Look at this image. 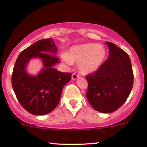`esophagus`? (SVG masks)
Wrapping results in <instances>:
<instances>
[{
  "instance_id": "34e87169",
  "label": "esophagus",
  "mask_w": 147,
  "mask_h": 147,
  "mask_svg": "<svg viewBox=\"0 0 147 147\" xmlns=\"http://www.w3.org/2000/svg\"><path fill=\"white\" fill-rule=\"evenodd\" d=\"M78 77H79V75H78L76 73H74L72 74V80H76Z\"/></svg>"
}]
</instances>
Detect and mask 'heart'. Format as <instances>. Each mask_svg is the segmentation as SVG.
<instances>
[{
	"mask_svg": "<svg viewBox=\"0 0 147 147\" xmlns=\"http://www.w3.org/2000/svg\"><path fill=\"white\" fill-rule=\"evenodd\" d=\"M106 57V50L101 44L85 43L73 46L62 59L65 63L78 64L80 72L88 74L96 71Z\"/></svg>",
	"mask_w": 147,
	"mask_h": 147,
	"instance_id": "1",
	"label": "heart"
}]
</instances>
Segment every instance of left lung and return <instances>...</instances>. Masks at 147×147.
Here are the masks:
<instances>
[{
    "label": "left lung",
    "instance_id": "8db88e82",
    "mask_svg": "<svg viewBox=\"0 0 147 147\" xmlns=\"http://www.w3.org/2000/svg\"><path fill=\"white\" fill-rule=\"evenodd\" d=\"M109 57L95 73L86 76L87 99L101 113H113L127 101L133 85V72L129 55L117 45L106 42Z\"/></svg>",
    "mask_w": 147,
    "mask_h": 147
}]
</instances>
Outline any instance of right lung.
Here are the masks:
<instances>
[{"mask_svg": "<svg viewBox=\"0 0 147 147\" xmlns=\"http://www.w3.org/2000/svg\"><path fill=\"white\" fill-rule=\"evenodd\" d=\"M52 39L40 40L22 51L15 62L11 84L22 107L33 115L49 113L57 106L62 88L71 79V73L59 72L54 66L59 59ZM32 58H40L44 67L37 76L29 75L25 67Z\"/></svg>", "mask_w": 147, "mask_h": 147, "instance_id": "1", "label": "right lung"}]
</instances>
